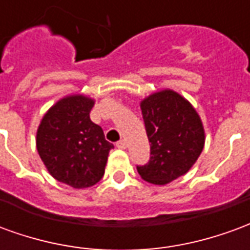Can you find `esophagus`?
<instances>
[{"label":"esophagus","instance_id":"esophagus-1","mask_svg":"<svg viewBox=\"0 0 250 250\" xmlns=\"http://www.w3.org/2000/svg\"><path fill=\"white\" fill-rule=\"evenodd\" d=\"M116 147H118V148H120V150H125V148H127V142L119 141L118 143H116Z\"/></svg>","mask_w":250,"mask_h":250}]
</instances>
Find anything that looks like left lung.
<instances>
[{
    "label": "left lung",
    "mask_w": 250,
    "mask_h": 250,
    "mask_svg": "<svg viewBox=\"0 0 250 250\" xmlns=\"http://www.w3.org/2000/svg\"><path fill=\"white\" fill-rule=\"evenodd\" d=\"M150 145V161L138 166L142 178L167 185L188 173L205 146L202 120L191 103L173 89H162L141 102Z\"/></svg>",
    "instance_id": "1"
}]
</instances>
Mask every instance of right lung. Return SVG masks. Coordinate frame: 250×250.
<instances>
[{"label": "right lung", "instance_id": "obj_1", "mask_svg": "<svg viewBox=\"0 0 250 250\" xmlns=\"http://www.w3.org/2000/svg\"><path fill=\"white\" fill-rule=\"evenodd\" d=\"M95 100L85 95L60 99L42 116L36 147L46 170L59 182L75 188H91L104 175L114 145L89 112Z\"/></svg>", "mask_w": 250, "mask_h": 250}]
</instances>
